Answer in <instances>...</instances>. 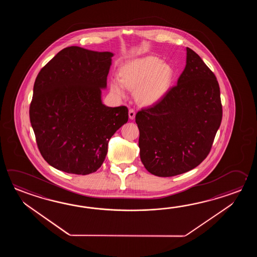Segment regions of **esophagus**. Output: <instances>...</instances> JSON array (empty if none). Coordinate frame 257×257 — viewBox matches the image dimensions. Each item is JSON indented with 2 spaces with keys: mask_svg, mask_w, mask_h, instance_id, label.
<instances>
[{
  "mask_svg": "<svg viewBox=\"0 0 257 257\" xmlns=\"http://www.w3.org/2000/svg\"><path fill=\"white\" fill-rule=\"evenodd\" d=\"M135 115H136V111L133 108H131L128 110V115H130V118L131 119H134L135 118Z\"/></svg>",
  "mask_w": 257,
  "mask_h": 257,
  "instance_id": "34e87169",
  "label": "esophagus"
}]
</instances>
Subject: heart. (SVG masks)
<instances>
[{"instance_id":"heart-1","label":"heart","mask_w":257,"mask_h":257,"mask_svg":"<svg viewBox=\"0 0 257 257\" xmlns=\"http://www.w3.org/2000/svg\"><path fill=\"white\" fill-rule=\"evenodd\" d=\"M120 80L111 81V90L124 96L125 87L136 91L140 103L152 104L164 96L169 88L173 70L158 57L146 56L131 60L119 70Z\"/></svg>"}]
</instances>
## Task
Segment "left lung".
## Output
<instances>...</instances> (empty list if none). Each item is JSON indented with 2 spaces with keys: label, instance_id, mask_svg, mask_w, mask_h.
I'll return each mask as SVG.
<instances>
[{
  "label": "left lung",
  "instance_id": "8db88e82",
  "mask_svg": "<svg viewBox=\"0 0 257 257\" xmlns=\"http://www.w3.org/2000/svg\"><path fill=\"white\" fill-rule=\"evenodd\" d=\"M142 163L161 177L181 175L207 158L222 119L217 78L186 48V65L177 84L156 104L136 114Z\"/></svg>",
  "mask_w": 257,
  "mask_h": 257
}]
</instances>
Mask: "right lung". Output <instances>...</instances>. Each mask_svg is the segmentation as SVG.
<instances>
[{"label": "right lung", "instance_id": "obj_1", "mask_svg": "<svg viewBox=\"0 0 257 257\" xmlns=\"http://www.w3.org/2000/svg\"><path fill=\"white\" fill-rule=\"evenodd\" d=\"M111 52L72 46L44 66L29 107L39 152L56 169L89 175L101 167L111 137L127 122L125 105L102 104Z\"/></svg>", "mask_w": 257, "mask_h": 257}]
</instances>
